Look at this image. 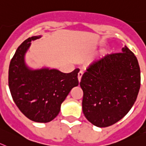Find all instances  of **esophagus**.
Returning a JSON list of instances; mask_svg holds the SVG:
<instances>
[{
    "label": "esophagus",
    "mask_w": 146,
    "mask_h": 146,
    "mask_svg": "<svg viewBox=\"0 0 146 146\" xmlns=\"http://www.w3.org/2000/svg\"><path fill=\"white\" fill-rule=\"evenodd\" d=\"M82 76H83V72L81 70V71L78 72V82H81V79H82Z\"/></svg>",
    "instance_id": "obj_1"
}]
</instances>
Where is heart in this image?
Wrapping results in <instances>:
<instances>
[{
	"instance_id": "heart-1",
	"label": "heart",
	"mask_w": 146,
	"mask_h": 146,
	"mask_svg": "<svg viewBox=\"0 0 146 146\" xmlns=\"http://www.w3.org/2000/svg\"><path fill=\"white\" fill-rule=\"evenodd\" d=\"M105 52V50H102V53H104Z\"/></svg>"
}]
</instances>
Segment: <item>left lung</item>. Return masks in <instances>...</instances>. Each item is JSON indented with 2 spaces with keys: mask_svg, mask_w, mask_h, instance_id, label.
<instances>
[{
  "mask_svg": "<svg viewBox=\"0 0 146 146\" xmlns=\"http://www.w3.org/2000/svg\"><path fill=\"white\" fill-rule=\"evenodd\" d=\"M82 111L98 127H107L131 110L140 87L137 57L125 46L121 53L106 54L93 61L82 76Z\"/></svg>",
  "mask_w": 146,
  "mask_h": 146,
  "instance_id": "left-lung-1",
  "label": "left lung"
}]
</instances>
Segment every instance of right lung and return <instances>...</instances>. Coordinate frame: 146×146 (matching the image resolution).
<instances>
[{
    "mask_svg": "<svg viewBox=\"0 0 146 146\" xmlns=\"http://www.w3.org/2000/svg\"><path fill=\"white\" fill-rule=\"evenodd\" d=\"M42 35L29 37L18 47L9 68V87L15 104L26 117L37 123L54 120L61 104L74 87L78 85L76 69L64 73L56 68H34L26 62L31 41Z\"/></svg>",
    "mask_w": 146,
    "mask_h": 146,
    "instance_id": "add662e5",
    "label": "right lung"
}]
</instances>
